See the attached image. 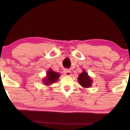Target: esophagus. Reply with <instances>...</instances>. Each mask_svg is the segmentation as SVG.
<instances>
[{
    "label": "esophagus",
    "instance_id": "34e87169",
    "mask_svg": "<svg viewBox=\"0 0 130 130\" xmlns=\"http://www.w3.org/2000/svg\"><path fill=\"white\" fill-rule=\"evenodd\" d=\"M64 74L66 76H70L71 74V71L69 70H64Z\"/></svg>",
    "mask_w": 130,
    "mask_h": 130
}]
</instances>
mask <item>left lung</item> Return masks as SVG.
I'll return each mask as SVG.
<instances>
[{"label": "left lung", "instance_id": "left-lung-1", "mask_svg": "<svg viewBox=\"0 0 130 130\" xmlns=\"http://www.w3.org/2000/svg\"><path fill=\"white\" fill-rule=\"evenodd\" d=\"M77 79H78L79 84L83 86V87H90L91 86H92V80L90 77H89V76L88 75L87 73L85 70H84L83 72H82L79 75Z\"/></svg>", "mask_w": 130, "mask_h": 130}]
</instances>
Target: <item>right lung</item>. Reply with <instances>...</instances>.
<instances>
[{
    "instance_id": "right-lung-1",
    "label": "right lung",
    "mask_w": 130,
    "mask_h": 130,
    "mask_svg": "<svg viewBox=\"0 0 130 130\" xmlns=\"http://www.w3.org/2000/svg\"><path fill=\"white\" fill-rule=\"evenodd\" d=\"M60 75L59 74V73L54 72L53 70L50 69L46 73V77L43 79V82L44 84L46 85V86H49V85L53 84L57 81L60 77Z\"/></svg>"
}]
</instances>
